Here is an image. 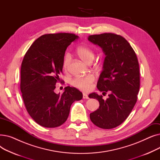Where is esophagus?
Returning <instances> with one entry per match:
<instances>
[{"instance_id":"1","label":"esophagus","mask_w":160,"mask_h":160,"mask_svg":"<svg viewBox=\"0 0 160 160\" xmlns=\"http://www.w3.org/2000/svg\"><path fill=\"white\" fill-rule=\"evenodd\" d=\"M83 99H88V98H89V97H88V95L86 94V93H83Z\"/></svg>"}]
</instances>
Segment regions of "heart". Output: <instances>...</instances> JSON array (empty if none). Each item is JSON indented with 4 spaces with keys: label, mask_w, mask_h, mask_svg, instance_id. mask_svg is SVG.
Instances as JSON below:
<instances>
[{
    "label": "heart",
    "mask_w": 160,
    "mask_h": 160,
    "mask_svg": "<svg viewBox=\"0 0 160 160\" xmlns=\"http://www.w3.org/2000/svg\"><path fill=\"white\" fill-rule=\"evenodd\" d=\"M77 53L82 61L87 63H91L95 58V53L90 48L86 46H80L77 50ZM71 61V54L67 53L63 59V69L67 70L69 69ZM95 77L93 74H86L81 77H77L74 78L71 83L72 85L82 91H89L92 83L95 81Z\"/></svg>",
    "instance_id": "obj_1"
}]
</instances>
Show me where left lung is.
Returning <instances> with one entry per match:
<instances>
[{
    "label": "left lung",
    "instance_id": "1",
    "mask_svg": "<svg viewBox=\"0 0 160 160\" xmlns=\"http://www.w3.org/2000/svg\"><path fill=\"white\" fill-rule=\"evenodd\" d=\"M88 40L101 47L105 54L97 87L103 95L109 93L106 100L96 93L89 95L100 104L90 113V119L100 128H113L127 119L137 102L140 86L138 58L130 43L120 35L104 33L89 36Z\"/></svg>",
    "mask_w": 160,
    "mask_h": 160
}]
</instances>
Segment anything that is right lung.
<instances>
[{
    "label": "right lung",
    "instance_id": "add662e5",
    "mask_svg": "<svg viewBox=\"0 0 160 160\" xmlns=\"http://www.w3.org/2000/svg\"><path fill=\"white\" fill-rule=\"evenodd\" d=\"M78 36L48 33L38 38L25 54L21 68V91L27 110L38 124L55 128L68 118L71 104L82 98L77 88L67 86L54 92L62 73L65 50Z\"/></svg>",
    "mask_w": 160,
    "mask_h": 160
}]
</instances>
